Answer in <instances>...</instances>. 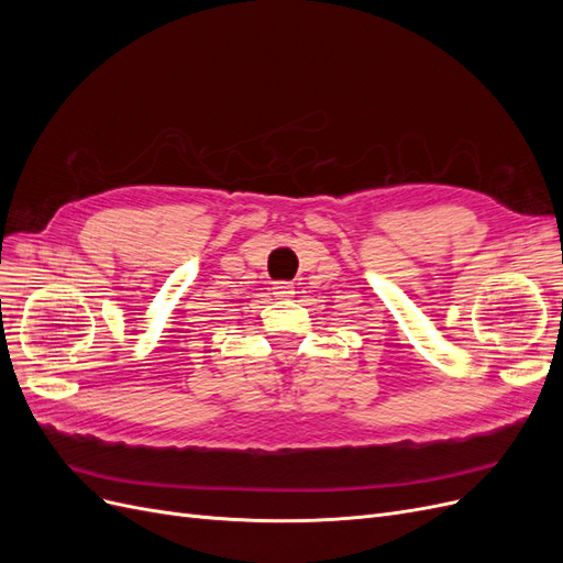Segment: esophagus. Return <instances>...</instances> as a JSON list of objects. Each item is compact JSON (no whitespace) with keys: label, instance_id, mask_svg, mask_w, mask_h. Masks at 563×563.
<instances>
[{"label":"esophagus","instance_id":"esophagus-1","mask_svg":"<svg viewBox=\"0 0 563 563\" xmlns=\"http://www.w3.org/2000/svg\"><path fill=\"white\" fill-rule=\"evenodd\" d=\"M294 282H275V286H272V294H275L277 298H291L296 291H294Z\"/></svg>","mask_w":563,"mask_h":563}]
</instances>
